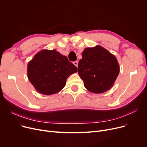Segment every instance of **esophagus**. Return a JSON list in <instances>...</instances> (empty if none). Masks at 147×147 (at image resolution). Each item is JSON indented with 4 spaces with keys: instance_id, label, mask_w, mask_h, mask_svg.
Instances as JSON below:
<instances>
[{
    "instance_id": "1",
    "label": "esophagus",
    "mask_w": 147,
    "mask_h": 147,
    "mask_svg": "<svg viewBox=\"0 0 147 147\" xmlns=\"http://www.w3.org/2000/svg\"><path fill=\"white\" fill-rule=\"evenodd\" d=\"M73 64H74V65H75V66H76L77 67H78V61H74V62H73Z\"/></svg>"
}]
</instances>
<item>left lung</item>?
<instances>
[{
    "mask_svg": "<svg viewBox=\"0 0 147 147\" xmlns=\"http://www.w3.org/2000/svg\"><path fill=\"white\" fill-rule=\"evenodd\" d=\"M82 55L78 73L86 89L94 94L110 89L120 72L116 57L99 45L85 48Z\"/></svg>",
    "mask_w": 147,
    "mask_h": 147,
    "instance_id": "1",
    "label": "left lung"
}]
</instances>
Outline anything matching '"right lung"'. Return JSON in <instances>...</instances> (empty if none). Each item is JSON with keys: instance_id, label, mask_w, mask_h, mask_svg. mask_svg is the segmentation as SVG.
Returning a JSON list of instances; mask_svg holds the SVG:
<instances>
[{"instance_id": "add662e5", "label": "right lung", "mask_w": 147, "mask_h": 147, "mask_svg": "<svg viewBox=\"0 0 147 147\" xmlns=\"http://www.w3.org/2000/svg\"><path fill=\"white\" fill-rule=\"evenodd\" d=\"M77 71L78 68L67 57L55 49L38 52L27 65L29 81L37 92L46 95L61 91L69 76Z\"/></svg>"}]
</instances>
